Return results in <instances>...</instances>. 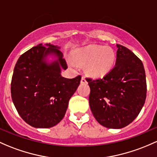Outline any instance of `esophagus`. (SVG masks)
Returning <instances> with one entry per match:
<instances>
[{
	"label": "esophagus",
	"instance_id": "esophagus-1",
	"mask_svg": "<svg viewBox=\"0 0 157 157\" xmlns=\"http://www.w3.org/2000/svg\"><path fill=\"white\" fill-rule=\"evenodd\" d=\"M81 83H87V81H86V79L85 78V77H82V79H81Z\"/></svg>",
	"mask_w": 157,
	"mask_h": 157
}]
</instances>
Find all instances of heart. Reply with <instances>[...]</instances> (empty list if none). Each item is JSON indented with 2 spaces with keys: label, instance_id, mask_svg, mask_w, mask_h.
<instances>
[{
  "label": "heart",
  "instance_id": "heart-1",
  "mask_svg": "<svg viewBox=\"0 0 157 157\" xmlns=\"http://www.w3.org/2000/svg\"><path fill=\"white\" fill-rule=\"evenodd\" d=\"M74 56L80 63L87 64V71L94 77H101L110 71L116 59L111 47L101 45H90L77 49L74 52ZM68 62L73 67L77 66L72 59L69 58Z\"/></svg>",
  "mask_w": 157,
  "mask_h": 157
}]
</instances>
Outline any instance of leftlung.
Listing matches in <instances>:
<instances>
[{
	"label": "left lung",
	"instance_id": "8db88e82",
	"mask_svg": "<svg viewBox=\"0 0 157 157\" xmlns=\"http://www.w3.org/2000/svg\"><path fill=\"white\" fill-rule=\"evenodd\" d=\"M114 67L103 78H86L90 106L95 120L109 128L128 126L139 114L146 99L147 83L141 59L117 44Z\"/></svg>",
	"mask_w": 157,
	"mask_h": 157
}]
</instances>
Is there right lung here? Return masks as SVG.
<instances>
[{"instance_id":"right-lung-1","label":"right lung","mask_w":157,"mask_h":157,"mask_svg":"<svg viewBox=\"0 0 157 157\" xmlns=\"http://www.w3.org/2000/svg\"><path fill=\"white\" fill-rule=\"evenodd\" d=\"M50 54L58 59L48 64L45 58ZM62 67L67 68L63 53L50 44L32 47L18 59L11 80V97L19 114L30 126L50 128L65 116L81 76L65 78L61 76Z\"/></svg>"}]
</instances>
